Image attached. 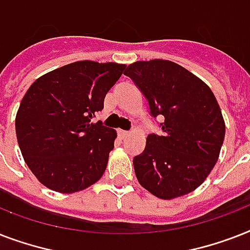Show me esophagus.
Masks as SVG:
<instances>
[{
	"label": "esophagus",
	"mask_w": 250,
	"mask_h": 250,
	"mask_svg": "<svg viewBox=\"0 0 250 250\" xmlns=\"http://www.w3.org/2000/svg\"><path fill=\"white\" fill-rule=\"evenodd\" d=\"M118 135H119V137H121V139H125L127 136H129V132H128V131H123V129H119V131H118Z\"/></svg>",
	"instance_id": "1"
}]
</instances>
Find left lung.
Instances as JSON below:
<instances>
[{"instance_id": "left-lung-1", "label": "left lung", "mask_w": 250, "mask_h": 250, "mask_svg": "<svg viewBox=\"0 0 250 250\" xmlns=\"http://www.w3.org/2000/svg\"><path fill=\"white\" fill-rule=\"evenodd\" d=\"M125 75L148 100L153 117L164 118L162 135H148L144 152L133 158L137 180L162 200L189 193L209 176L225 140L217 98L208 84L171 61H137Z\"/></svg>"}]
</instances>
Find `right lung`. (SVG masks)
I'll use <instances>...</instances> for the list:
<instances>
[{"label":"right lung","mask_w":250,"mask_h":250,"mask_svg":"<svg viewBox=\"0 0 250 250\" xmlns=\"http://www.w3.org/2000/svg\"><path fill=\"white\" fill-rule=\"evenodd\" d=\"M125 68L78 61L40 76L25 92L15 132L25 164L42 186L74 193L104 175L117 131L92 119Z\"/></svg>","instance_id":"1"}]
</instances>
